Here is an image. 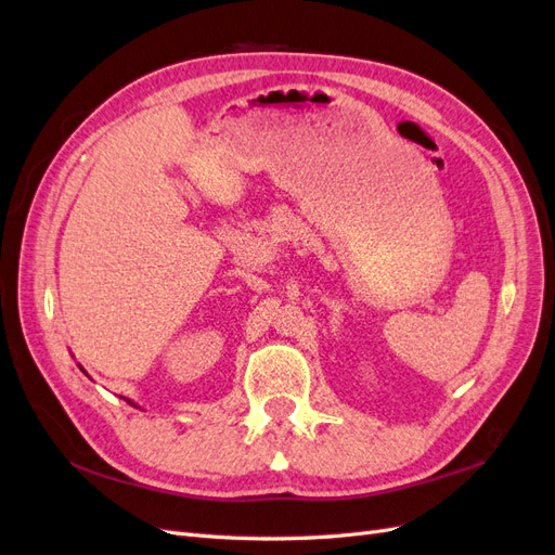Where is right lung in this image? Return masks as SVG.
Wrapping results in <instances>:
<instances>
[{
  "mask_svg": "<svg viewBox=\"0 0 555 555\" xmlns=\"http://www.w3.org/2000/svg\"><path fill=\"white\" fill-rule=\"evenodd\" d=\"M78 367H80V365H78ZM80 371H82V367H80ZM82 373H86V371H82ZM125 400H127V398H125ZM127 402H129V405H133V400H127Z\"/></svg>",
  "mask_w": 555,
  "mask_h": 555,
  "instance_id": "right-lung-1",
  "label": "right lung"
}]
</instances>
